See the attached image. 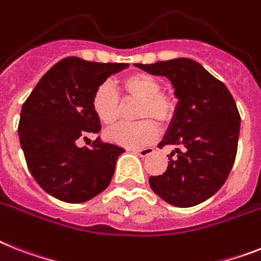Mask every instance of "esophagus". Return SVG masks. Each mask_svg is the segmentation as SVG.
<instances>
[{
	"label": "esophagus",
	"instance_id": "esophagus-1",
	"mask_svg": "<svg viewBox=\"0 0 261 261\" xmlns=\"http://www.w3.org/2000/svg\"><path fill=\"white\" fill-rule=\"evenodd\" d=\"M133 151L141 156H149L154 152V149H152V147H145V149H134Z\"/></svg>",
	"mask_w": 261,
	"mask_h": 261
}]
</instances>
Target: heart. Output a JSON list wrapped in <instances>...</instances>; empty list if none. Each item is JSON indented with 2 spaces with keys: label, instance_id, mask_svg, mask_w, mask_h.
Instances as JSON below:
<instances>
[{
  "label": "heart",
  "instance_id": "1",
  "mask_svg": "<svg viewBox=\"0 0 261 261\" xmlns=\"http://www.w3.org/2000/svg\"><path fill=\"white\" fill-rule=\"evenodd\" d=\"M124 96L138 99V123H120L106 131V138L115 145L128 149H139L151 143L156 137V123H169L174 115L175 106L170 96L161 92L160 82L145 72H135L120 82ZM92 111L103 124L111 126L119 116V95L109 83H103L92 95Z\"/></svg>",
  "mask_w": 261,
  "mask_h": 261
}]
</instances>
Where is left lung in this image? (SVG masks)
<instances>
[{"label": "left lung", "mask_w": 261, "mask_h": 261, "mask_svg": "<svg viewBox=\"0 0 261 261\" xmlns=\"http://www.w3.org/2000/svg\"><path fill=\"white\" fill-rule=\"evenodd\" d=\"M166 76L178 105L160 147L175 146L164 174L152 175V192L169 204L189 207L204 202L225 184L236 160L240 114L226 86L197 61L179 57L135 64Z\"/></svg>", "instance_id": "8db88e82"}]
</instances>
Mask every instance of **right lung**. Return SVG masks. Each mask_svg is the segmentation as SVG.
I'll return each mask as SVG.
<instances>
[{
    "mask_svg": "<svg viewBox=\"0 0 261 261\" xmlns=\"http://www.w3.org/2000/svg\"><path fill=\"white\" fill-rule=\"evenodd\" d=\"M126 63H95L65 57L42 76L21 109L18 135L28 169L57 200L79 204L110 185L122 147L96 138L91 147L80 139L100 131L92 95Z\"/></svg>",
    "mask_w": 261,
    "mask_h": 261,
    "instance_id": "1",
    "label": "right lung"
}]
</instances>
